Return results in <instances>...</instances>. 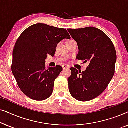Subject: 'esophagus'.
Wrapping results in <instances>:
<instances>
[{"mask_svg":"<svg viewBox=\"0 0 128 128\" xmlns=\"http://www.w3.org/2000/svg\"><path fill=\"white\" fill-rule=\"evenodd\" d=\"M62 68H63V69H69V66L67 65V64H64V65H62Z\"/></svg>","mask_w":128,"mask_h":128,"instance_id":"1","label":"esophagus"}]
</instances>
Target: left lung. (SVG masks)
Instances as JSON below:
<instances>
[{
  "mask_svg": "<svg viewBox=\"0 0 128 128\" xmlns=\"http://www.w3.org/2000/svg\"><path fill=\"white\" fill-rule=\"evenodd\" d=\"M68 31L78 44L76 59L89 62L87 69L82 72L70 68L72 74L68 79L70 93L78 101L92 100L106 90L114 74L116 60L114 45L97 28H69Z\"/></svg>",
  "mask_w": 128,
  "mask_h": 128,
  "instance_id": "8db88e82",
  "label": "left lung"
}]
</instances>
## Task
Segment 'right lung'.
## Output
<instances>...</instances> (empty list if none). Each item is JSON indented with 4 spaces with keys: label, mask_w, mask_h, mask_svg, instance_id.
Masks as SVG:
<instances>
[{
    "label": "right lung",
    "mask_w": 128,
    "mask_h": 128,
    "mask_svg": "<svg viewBox=\"0 0 128 128\" xmlns=\"http://www.w3.org/2000/svg\"><path fill=\"white\" fill-rule=\"evenodd\" d=\"M70 36L64 28L45 24L31 26L22 33L13 50L12 71L19 88L30 98L45 100L53 92L62 66H45L47 54L55 55L57 44Z\"/></svg>",
    "instance_id": "right-lung-1"
}]
</instances>
